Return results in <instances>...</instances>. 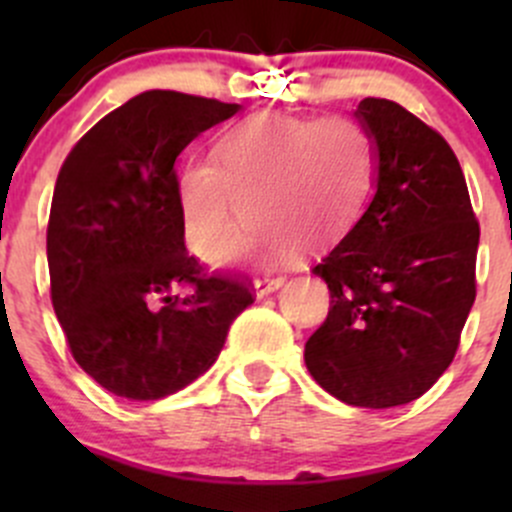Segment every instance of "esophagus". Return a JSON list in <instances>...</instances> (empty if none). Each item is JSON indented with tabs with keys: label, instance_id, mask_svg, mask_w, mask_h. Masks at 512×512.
Here are the masks:
<instances>
[{
	"label": "esophagus",
	"instance_id": "obj_1",
	"mask_svg": "<svg viewBox=\"0 0 512 512\" xmlns=\"http://www.w3.org/2000/svg\"><path fill=\"white\" fill-rule=\"evenodd\" d=\"M282 285H285V277L277 275V277H265V280H257L255 282V294L257 297H265V294L277 292Z\"/></svg>",
	"mask_w": 512,
	"mask_h": 512
}]
</instances>
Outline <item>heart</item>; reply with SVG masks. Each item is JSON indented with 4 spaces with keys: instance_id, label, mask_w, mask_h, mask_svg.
<instances>
[{
    "instance_id": "obj_1",
    "label": "heart",
    "mask_w": 512,
    "mask_h": 512,
    "mask_svg": "<svg viewBox=\"0 0 512 512\" xmlns=\"http://www.w3.org/2000/svg\"><path fill=\"white\" fill-rule=\"evenodd\" d=\"M376 170L369 131L354 118L260 116L227 131L215 163L193 160L178 175L188 245L213 257L247 225L223 260L270 255L289 242L324 247L359 218Z\"/></svg>"
}]
</instances>
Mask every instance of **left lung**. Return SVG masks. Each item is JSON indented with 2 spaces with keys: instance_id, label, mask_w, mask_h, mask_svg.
<instances>
[{
  "instance_id": "obj_1",
  "label": "left lung",
  "mask_w": 512,
  "mask_h": 512,
  "mask_svg": "<svg viewBox=\"0 0 512 512\" xmlns=\"http://www.w3.org/2000/svg\"><path fill=\"white\" fill-rule=\"evenodd\" d=\"M354 118L376 148L374 195L314 267L332 294L304 364L334 399L391 409L448 369L476 299L480 227L461 163L433 128L386 98Z\"/></svg>"
}]
</instances>
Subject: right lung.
I'll list each match as a JSON object with an SVG mask.
<instances>
[{
	"mask_svg": "<svg viewBox=\"0 0 512 512\" xmlns=\"http://www.w3.org/2000/svg\"><path fill=\"white\" fill-rule=\"evenodd\" d=\"M237 103L143 91L81 138L51 200V304L76 364L111 394L158 401L193 384L252 304L185 250L175 160ZM175 288H185L183 298Z\"/></svg>",
	"mask_w": 512,
	"mask_h": 512,
	"instance_id": "1",
	"label": "right lung"
}]
</instances>
